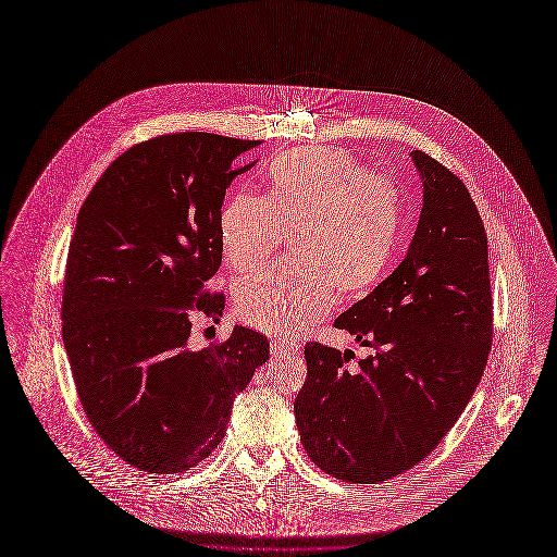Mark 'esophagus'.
I'll use <instances>...</instances> for the list:
<instances>
[{"label":"esophagus","mask_w":557,"mask_h":557,"mask_svg":"<svg viewBox=\"0 0 557 557\" xmlns=\"http://www.w3.org/2000/svg\"><path fill=\"white\" fill-rule=\"evenodd\" d=\"M298 350V344H294V342H285V339H274L272 344H270V352H272V357H281V355H292V352H296Z\"/></svg>","instance_id":"obj_1"}]
</instances>
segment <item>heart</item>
<instances>
[{"label":"heart","mask_w":557,"mask_h":557,"mask_svg":"<svg viewBox=\"0 0 557 557\" xmlns=\"http://www.w3.org/2000/svg\"><path fill=\"white\" fill-rule=\"evenodd\" d=\"M400 224L396 187L348 152L300 148L278 157L268 170L265 200L237 194L218 222L237 272L259 268L289 237L294 261L237 285L239 318L270 335L300 333L329 313L335 287L357 294L383 274Z\"/></svg>","instance_id":"heart-1"}]
</instances>
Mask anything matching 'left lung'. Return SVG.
<instances>
[{"label":"left lung","mask_w":557,"mask_h":557,"mask_svg":"<svg viewBox=\"0 0 557 557\" xmlns=\"http://www.w3.org/2000/svg\"><path fill=\"white\" fill-rule=\"evenodd\" d=\"M422 209L400 265L346 309L342 329L376 352L307 344V381L294 400L305 450L324 472L387 481L422 461L474 394L492 344L487 237L463 183L409 152Z\"/></svg>","instance_id":"obj_1"}]
</instances>
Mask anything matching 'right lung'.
Listing matches in <instances>:
<instances>
[{"instance_id": "add662e5", "label": "right lung", "mask_w": 557, "mask_h": 557, "mask_svg": "<svg viewBox=\"0 0 557 557\" xmlns=\"http://www.w3.org/2000/svg\"><path fill=\"white\" fill-rule=\"evenodd\" d=\"M257 141L183 133L133 146L91 189L70 244L63 344L85 413L131 466L174 474L222 442L233 400L268 361V337L233 326L189 348L222 263L220 213Z\"/></svg>"}]
</instances>
